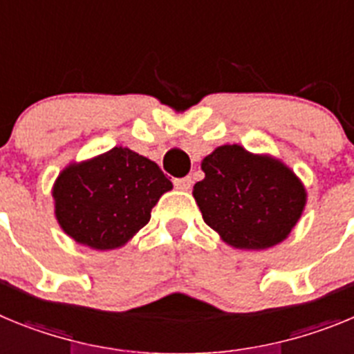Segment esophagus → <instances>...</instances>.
<instances>
[{
  "instance_id": "1",
  "label": "esophagus",
  "mask_w": 354,
  "mask_h": 354,
  "mask_svg": "<svg viewBox=\"0 0 354 354\" xmlns=\"http://www.w3.org/2000/svg\"><path fill=\"white\" fill-rule=\"evenodd\" d=\"M174 186L180 192H187L192 187V177H180V179H174Z\"/></svg>"
}]
</instances>
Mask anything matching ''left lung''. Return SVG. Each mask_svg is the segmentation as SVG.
<instances>
[{"label": "left lung", "mask_w": 354, "mask_h": 354, "mask_svg": "<svg viewBox=\"0 0 354 354\" xmlns=\"http://www.w3.org/2000/svg\"><path fill=\"white\" fill-rule=\"evenodd\" d=\"M193 196L205 223L237 250H266L287 239L303 214L306 189L286 162L221 145L202 161Z\"/></svg>", "instance_id": "8db88e82"}]
</instances>
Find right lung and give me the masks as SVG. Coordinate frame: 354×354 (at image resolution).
Instances as JSON below:
<instances>
[{
	"instance_id": "1",
	"label": "right lung",
	"mask_w": 354,
	"mask_h": 354,
	"mask_svg": "<svg viewBox=\"0 0 354 354\" xmlns=\"http://www.w3.org/2000/svg\"><path fill=\"white\" fill-rule=\"evenodd\" d=\"M171 187L154 161L113 147L60 171L53 186L55 216L77 245L122 248L149 223L152 207Z\"/></svg>"
}]
</instances>
